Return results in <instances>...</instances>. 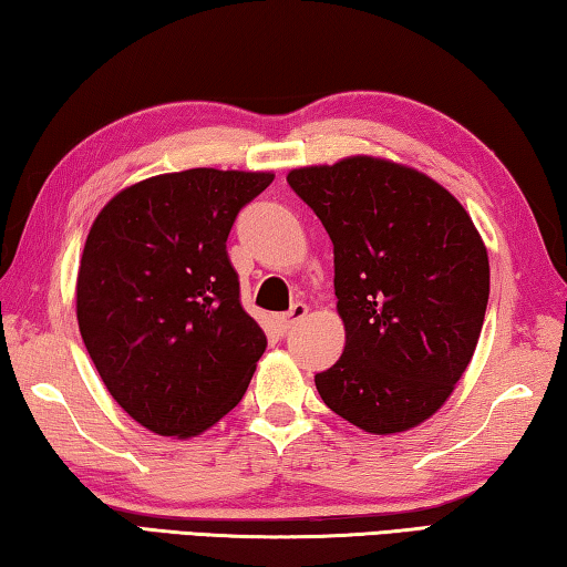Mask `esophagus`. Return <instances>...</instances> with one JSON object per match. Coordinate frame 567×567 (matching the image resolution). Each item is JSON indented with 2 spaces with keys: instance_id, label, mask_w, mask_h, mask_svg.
I'll return each instance as SVG.
<instances>
[{
  "instance_id": "esophagus-1",
  "label": "esophagus",
  "mask_w": 567,
  "mask_h": 567,
  "mask_svg": "<svg viewBox=\"0 0 567 567\" xmlns=\"http://www.w3.org/2000/svg\"><path fill=\"white\" fill-rule=\"evenodd\" d=\"M305 318H307V305L297 302V305H292L290 312L277 315V328H280V332H290L295 324L302 322Z\"/></svg>"
}]
</instances>
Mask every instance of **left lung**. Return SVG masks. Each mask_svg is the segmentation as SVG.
I'll return each mask as SVG.
<instances>
[{
    "instance_id": "left-lung-1",
    "label": "left lung",
    "mask_w": 567,
    "mask_h": 567,
    "mask_svg": "<svg viewBox=\"0 0 567 567\" xmlns=\"http://www.w3.org/2000/svg\"><path fill=\"white\" fill-rule=\"evenodd\" d=\"M328 229L344 350L315 375L332 412L370 435L435 415L483 330L491 262L455 195L415 167L352 155L287 172Z\"/></svg>"
}]
</instances>
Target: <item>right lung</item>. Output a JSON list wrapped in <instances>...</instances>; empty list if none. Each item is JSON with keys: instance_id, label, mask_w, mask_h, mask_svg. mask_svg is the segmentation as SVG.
<instances>
[{"instance_id": "obj_1", "label": "right lung", "mask_w": 567, "mask_h": 567, "mask_svg": "<svg viewBox=\"0 0 567 567\" xmlns=\"http://www.w3.org/2000/svg\"><path fill=\"white\" fill-rule=\"evenodd\" d=\"M272 172L195 167L120 189L90 227L76 322L104 388L162 437L203 435L243 400L267 338L239 305L227 235Z\"/></svg>"}]
</instances>
